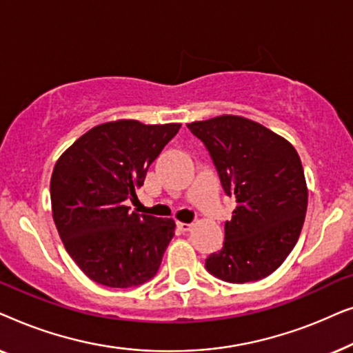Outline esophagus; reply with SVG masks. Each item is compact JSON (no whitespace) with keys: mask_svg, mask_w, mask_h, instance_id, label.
<instances>
[{"mask_svg":"<svg viewBox=\"0 0 353 353\" xmlns=\"http://www.w3.org/2000/svg\"><path fill=\"white\" fill-rule=\"evenodd\" d=\"M176 226H178V228H180L181 231H190V230L192 228L191 223H183V221H178Z\"/></svg>","mask_w":353,"mask_h":353,"instance_id":"34e87169","label":"esophagus"}]
</instances>
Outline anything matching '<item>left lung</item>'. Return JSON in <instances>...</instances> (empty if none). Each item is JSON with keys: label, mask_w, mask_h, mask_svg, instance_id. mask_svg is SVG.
<instances>
[{"label": "left lung", "mask_w": 353, "mask_h": 353, "mask_svg": "<svg viewBox=\"0 0 353 353\" xmlns=\"http://www.w3.org/2000/svg\"><path fill=\"white\" fill-rule=\"evenodd\" d=\"M204 143L223 191L236 199L225 243L205 259L207 272L228 283L272 274L296 245L308 191L301 157L283 137L239 115L188 123Z\"/></svg>", "instance_id": "obj_1"}]
</instances>
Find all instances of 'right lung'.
<instances>
[{
    "instance_id": "1",
    "label": "right lung",
    "mask_w": 353,
    "mask_h": 353,
    "mask_svg": "<svg viewBox=\"0 0 353 353\" xmlns=\"http://www.w3.org/2000/svg\"><path fill=\"white\" fill-rule=\"evenodd\" d=\"M181 123H101L56 162L51 207L64 248L90 279L132 288L156 276L175 221L130 212L127 201Z\"/></svg>"
}]
</instances>
